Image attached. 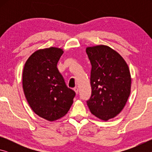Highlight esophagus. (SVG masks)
Here are the masks:
<instances>
[{
	"instance_id": "34e87169",
	"label": "esophagus",
	"mask_w": 152,
	"mask_h": 152,
	"mask_svg": "<svg viewBox=\"0 0 152 152\" xmlns=\"http://www.w3.org/2000/svg\"><path fill=\"white\" fill-rule=\"evenodd\" d=\"M74 91H75V92H76V94H78V88H77V87H76V88H74Z\"/></svg>"
}]
</instances>
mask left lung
Segmentation results:
<instances>
[{
  "mask_svg": "<svg viewBox=\"0 0 152 152\" xmlns=\"http://www.w3.org/2000/svg\"><path fill=\"white\" fill-rule=\"evenodd\" d=\"M86 51L92 65V92L86 103L92 114L107 121L119 114L127 101L130 72L124 59L107 45L88 47Z\"/></svg>",
  "mask_w": 152,
  "mask_h": 152,
  "instance_id": "obj_1",
  "label": "left lung"
}]
</instances>
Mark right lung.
<instances>
[{"label": "right lung", "mask_w": 152, "mask_h": 152, "mask_svg": "<svg viewBox=\"0 0 152 152\" xmlns=\"http://www.w3.org/2000/svg\"><path fill=\"white\" fill-rule=\"evenodd\" d=\"M63 52L53 47L36 51L28 58L23 72V88L28 103L35 113L50 121L68 112L76 95L57 68Z\"/></svg>", "instance_id": "add662e5"}]
</instances>
